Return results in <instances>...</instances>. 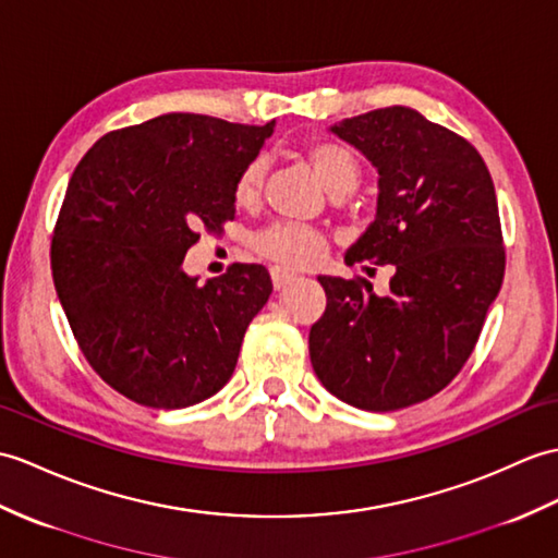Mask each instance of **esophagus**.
Masks as SVG:
<instances>
[{"label": "esophagus", "mask_w": 558, "mask_h": 558, "mask_svg": "<svg viewBox=\"0 0 558 558\" xmlns=\"http://www.w3.org/2000/svg\"><path fill=\"white\" fill-rule=\"evenodd\" d=\"M270 280H274V288L280 292V290L288 288V284H292L296 280V276L290 274V270L276 266V268H270Z\"/></svg>", "instance_id": "34e87169"}]
</instances>
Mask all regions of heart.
<instances>
[{
    "label": "heart",
    "instance_id": "heart-1",
    "mask_svg": "<svg viewBox=\"0 0 558 558\" xmlns=\"http://www.w3.org/2000/svg\"><path fill=\"white\" fill-rule=\"evenodd\" d=\"M306 159L314 168V173L330 194H347L352 192L359 180H361V161L356 154L338 145V142H308L304 147ZM266 178V161L262 157L252 159L247 166L242 168L238 180H235V199L238 204L250 206L258 199L264 187ZM254 250L270 258V262H278L282 266L292 268H304L316 262L323 252V240L318 232L292 226V223H280L264 230L262 235H256Z\"/></svg>",
    "mask_w": 558,
    "mask_h": 558
}]
</instances>
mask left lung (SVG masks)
Segmentation results:
<instances>
[{"mask_svg": "<svg viewBox=\"0 0 558 558\" xmlns=\"http://www.w3.org/2000/svg\"><path fill=\"white\" fill-rule=\"evenodd\" d=\"M330 131L378 168V214L344 262L392 264L390 292L366 278L318 276L328 304L308 354L330 395L397 411L457 378L497 300L504 252L497 194L469 140L409 107L344 119Z\"/></svg>", "mask_w": 558, "mask_h": 558, "instance_id": "left-lung-1", "label": "left lung"}]
</instances>
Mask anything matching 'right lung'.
Wrapping results in <instances>:
<instances>
[{"instance_id":"add662e5","label":"right lung","mask_w":558,"mask_h":558,"mask_svg":"<svg viewBox=\"0 0 558 558\" xmlns=\"http://www.w3.org/2000/svg\"><path fill=\"white\" fill-rule=\"evenodd\" d=\"M266 125L163 113L97 140L69 180L51 238V278L99 378L135 404L185 409L235 371L244 330L274 282L232 264L199 284L183 258L199 230L235 218V180Z\"/></svg>"}]
</instances>
